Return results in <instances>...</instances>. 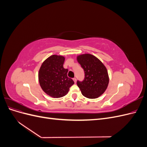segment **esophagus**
<instances>
[{
	"label": "esophagus",
	"mask_w": 147,
	"mask_h": 147,
	"mask_svg": "<svg viewBox=\"0 0 147 147\" xmlns=\"http://www.w3.org/2000/svg\"><path fill=\"white\" fill-rule=\"evenodd\" d=\"M73 80L74 81L75 83L77 82V79H76V78H73Z\"/></svg>",
	"instance_id": "34e87169"
}]
</instances>
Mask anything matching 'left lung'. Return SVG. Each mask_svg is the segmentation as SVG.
<instances>
[{
	"label": "left lung",
	"mask_w": 147,
	"mask_h": 147,
	"mask_svg": "<svg viewBox=\"0 0 147 147\" xmlns=\"http://www.w3.org/2000/svg\"><path fill=\"white\" fill-rule=\"evenodd\" d=\"M77 61L84 72L83 80H78L77 83L82 94L89 99L99 97L105 92L109 82L105 65L96 56L90 54L78 56Z\"/></svg>",
	"instance_id": "8db88e82"
}]
</instances>
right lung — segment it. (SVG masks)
Here are the masks:
<instances>
[{"label": "right lung", "instance_id": "obj_1", "mask_svg": "<svg viewBox=\"0 0 147 147\" xmlns=\"http://www.w3.org/2000/svg\"><path fill=\"white\" fill-rule=\"evenodd\" d=\"M65 58L62 56L52 55L43 62L38 72V80L43 91L54 98L67 94L74 84L67 77L68 69L63 67Z\"/></svg>", "mask_w": 147, "mask_h": 147}]
</instances>
